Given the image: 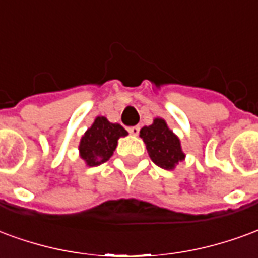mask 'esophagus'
<instances>
[{
	"label": "esophagus",
	"mask_w": 258,
	"mask_h": 258,
	"mask_svg": "<svg viewBox=\"0 0 258 258\" xmlns=\"http://www.w3.org/2000/svg\"><path fill=\"white\" fill-rule=\"evenodd\" d=\"M127 131H129V133H131L132 136H137V135H139V132H140V127H139V126H131L129 129H127Z\"/></svg>",
	"instance_id": "esophagus-1"
}]
</instances>
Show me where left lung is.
<instances>
[{"instance_id":"obj_1","label":"left lung","mask_w":258,"mask_h":258,"mask_svg":"<svg viewBox=\"0 0 258 258\" xmlns=\"http://www.w3.org/2000/svg\"><path fill=\"white\" fill-rule=\"evenodd\" d=\"M140 137L146 143L151 161L159 168L173 170L185 159L180 139L162 118H155L151 125L143 126Z\"/></svg>"}]
</instances>
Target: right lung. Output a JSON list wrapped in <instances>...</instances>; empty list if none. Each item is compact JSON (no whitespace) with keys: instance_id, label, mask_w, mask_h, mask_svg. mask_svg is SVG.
<instances>
[{"instance_id":"right-lung-1","label":"right lung","mask_w":258,"mask_h":258,"mask_svg":"<svg viewBox=\"0 0 258 258\" xmlns=\"http://www.w3.org/2000/svg\"><path fill=\"white\" fill-rule=\"evenodd\" d=\"M127 136V132L119 125L112 123L106 116H96L92 126L81 137L78 151L86 166H99L107 162L118 146L121 137Z\"/></svg>"}]
</instances>
